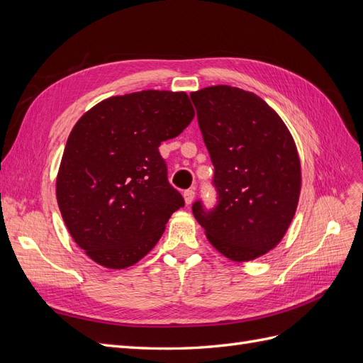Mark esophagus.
<instances>
[{
  "mask_svg": "<svg viewBox=\"0 0 363 363\" xmlns=\"http://www.w3.org/2000/svg\"><path fill=\"white\" fill-rule=\"evenodd\" d=\"M183 196H184V201H186V204H192V201H194V199H195V191H194V189L184 191Z\"/></svg>",
  "mask_w": 363,
  "mask_h": 363,
  "instance_id": "esophagus-1",
  "label": "esophagus"
}]
</instances>
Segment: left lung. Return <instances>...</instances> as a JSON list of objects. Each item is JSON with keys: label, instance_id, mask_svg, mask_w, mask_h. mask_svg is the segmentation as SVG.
Instances as JSON below:
<instances>
[{"label": "left lung", "instance_id": "8db88e82", "mask_svg": "<svg viewBox=\"0 0 363 363\" xmlns=\"http://www.w3.org/2000/svg\"><path fill=\"white\" fill-rule=\"evenodd\" d=\"M215 174L218 203L192 213L221 255L252 260L276 247L301 189L295 142L281 118L252 92L225 84L191 94Z\"/></svg>", "mask_w": 363, "mask_h": 363}]
</instances>
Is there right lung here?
<instances>
[{
	"label": "right lung",
	"instance_id": "obj_1",
	"mask_svg": "<svg viewBox=\"0 0 363 363\" xmlns=\"http://www.w3.org/2000/svg\"><path fill=\"white\" fill-rule=\"evenodd\" d=\"M194 115L184 92L142 91L107 98L77 121L56 195L68 232L94 262L112 269L135 265L184 206L159 147Z\"/></svg>",
	"mask_w": 363,
	"mask_h": 363
}]
</instances>
